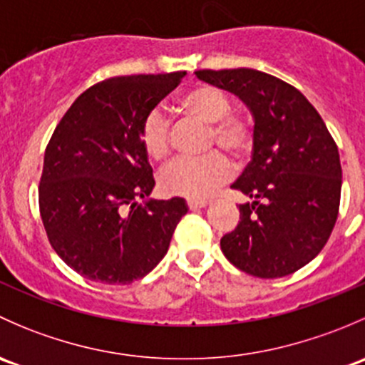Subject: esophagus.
Wrapping results in <instances>:
<instances>
[{
  "instance_id": "34e87169",
  "label": "esophagus",
  "mask_w": 365,
  "mask_h": 365,
  "mask_svg": "<svg viewBox=\"0 0 365 365\" xmlns=\"http://www.w3.org/2000/svg\"><path fill=\"white\" fill-rule=\"evenodd\" d=\"M206 205H208V201L206 200H187V206H189V210L205 208Z\"/></svg>"
}]
</instances>
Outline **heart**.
<instances>
[{"label":"heart","instance_id":"heart-1","mask_svg":"<svg viewBox=\"0 0 365 365\" xmlns=\"http://www.w3.org/2000/svg\"><path fill=\"white\" fill-rule=\"evenodd\" d=\"M183 111L210 123L208 145L220 146L233 157H244L256 141V127L251 116L231 111V98L226 91L212 84H200L180 98ZM139 141L146 155L162 160L171 150L169 123L160 109L145 116L139 128ZM231 176V162L219 150L196 159H176L160 173V187L169 196L201 200L219 189Z\"/></svg>","mask_w":365,"mask_h":365}]
</instances>
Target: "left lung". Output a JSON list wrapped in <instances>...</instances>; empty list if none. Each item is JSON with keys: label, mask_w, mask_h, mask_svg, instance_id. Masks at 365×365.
Wrapping results in <instances>:
<instances>
[{"label": "left lung", "mask_w": 365, "mask_h": 365, "mask_svg": "<svg viewBox=\"0 0 365 365\" xmlns=\"http://www.w3.org/2000/svg\"><path fill=\"white\" fill-rule=\"evenodd\" d=\"M200 79L238 95L254 114L252 160L233 183L252 200L220 238L245 274L284 277L325 247L341 203L339 152L314 106L292 84L252 68L197 70Z\"/></svg>", "instance_id": "left-lung-1"}]
</instances>
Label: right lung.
<instances>
[{"label": "right lung", "mask_w": 365, "mask_h": 365, "mask_svg": "<svg viewBox=\"0 0 365 365\" xmlns=\"http://www.w3.org/2000/svg\"><path fill=\"white\" fill-rule=\"evenodd\" d=\"M183 76L101 81L73 101L47 143L40 217L58 256L90 281L130 284L145 277L187 213L180 197L138 203L155 185L139 128Z\"/></svg>", "instance_id": "obj_1"}]
</instances>
